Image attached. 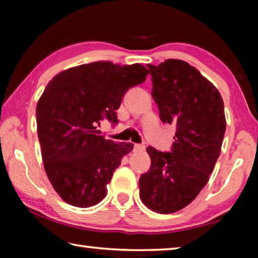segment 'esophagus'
<instances>
[{
	"label": "esophagus",
	"instance_id": "34e87169",
	"mask_svg": "<svg viewBox=\"0 0 258 258\" xmlns=\"http://www.w3.org/2000/svg\"><path fill=\"white\" fill-rule=\"evenodd\" d=\"M146 149V146L145 145H134V151H142Z\"/></svg>",
	"mask_w": 258,
	"mask_h": 258
}]
</instances>
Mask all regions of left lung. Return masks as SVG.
I'll return each instance as SVG.
<instances>
[{"label": "left lung", "mask_w": 258, "mask_h": 258, "mask_svg": "<svg viewBox=\"0 0 258 258\" xmlns=\"http://www.w3.org/2000/svg\"><path fill=\"white\" fill-rule=\"evenodd\" d=\"M147 66L160 120L175 125L176 132L169 152L147 148L151 166L139 180L140 197L151 211L171 214L207 184L225 133L224 103L216 87L185 61Z\"/></svg>", "instance_id": "8db88e82"}]
</instances>
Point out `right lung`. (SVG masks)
<instances>
[{"instance_id":"add662e5","label":"right lung","mask_w":258,"mask_h":258,"mask_svg":"<svg viewBox=\"0 0 258 258\" xmlns=\"http://www.w3.org/2000/svg\"><path fill=\"white\" fill-rule=\"evenodd\" d=\"M148 74L139 63L95 61L47 83L36 106L37 134L46 175L63 202L86 208L106 197L113 171L133 145L104 139L97 125L104 118L118 123L125 93Z\"/></svg>"}]
</instances>
